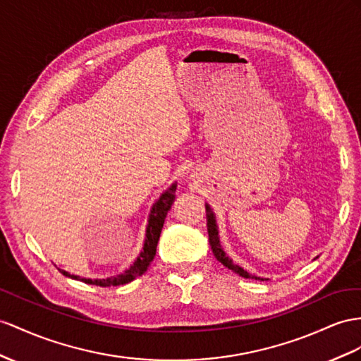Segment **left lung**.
Returning a JSON list of instances; mask_svg holds the SVG:
<instances>
[{"label":"left lung","mask_w":361,"mask_h":361,"mask_svg":"<svg viewBox=\"0 0 361 361\" xmlns=\"http://www.w3.org/2000/svg\"><path fill=\"white\" fill-rule=\"evenodd\" d=\"M206 218H207V232H209V243L212 247V252H214L216 259L223 264L224 267H227L228 270L235 271L236 274L245 277V279H256V281H264V277H257L255 274H250L248 271H245L243 267L236 265L230 257L226 255V252L223 250V247H221L219 243V235H218V226H216V218L214 210L210 209L209 204H206Z\"/></svg>","instance_id":"left-lung-1"}]
</instances>
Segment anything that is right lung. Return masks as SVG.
Wrapping results in <instances>:
<instances>
[{
	"mask_svg": "<svg viewBox=\"0 0 361 361\" xmlns=\"http://www.w3.org/2000/svg\"><path fill=\"white\" fill-rule=\"evenodd\" d=\"M175 190H177V184L173 183L172 186L166 192H163V195L159 200H157V202L154 204L151 214H149V219H147L143 250L140 252V255H138V257L134 261V264L129 267L128 270H125L122 274L111 276V277H106V279H85V277L70 274L66 270H61V269H58V270L63 276L71 277V279L82 281V282H85L88 285H97V286L123 285V283L134 281L135 277L142 276L147 270V267L151 265V262L154 261V257H155L157 244H159V239H160V233H161L166 215H168V212L171 210V207L173 204Z\"/></svg>",
	"mask_w": 361,
	"mask_h": 361,
	"instance_id": "right-lung-1",
	"label": "right lung"
}]
</instances>
